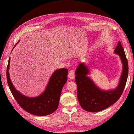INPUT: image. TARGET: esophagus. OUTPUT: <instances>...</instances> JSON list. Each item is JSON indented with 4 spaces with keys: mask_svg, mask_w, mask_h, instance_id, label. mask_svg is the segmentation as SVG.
I'll use <instances>...</instances> for the list:
<instances>
[{
    "mask_svg": "<svg viewBox=\"0 0 134 134\" xmlns=\"http://www.w3.org/2000/svg\"><path fill=\"white\" fill-rule=\"evenodd\" d=\"M68 78L70 79H74V78H75V75H74V72L73 71H72V70H71V71H69V73H68Z\"/></svg>",
    "mask_w": 134,
    "mask_h": 134,
    "instance_id": "obj_1",
    "label": "esophagus"
}]
</instances>
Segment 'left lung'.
Wrapping results in <instances>:
<instances>
[{"label":"left lung","instance_id":"left-lung-1","mask_svg":"<svg viewBox=\"0 0 134 134\" xmlns=\"http://www.w3.org/2000/svg\"><path fill=\"white\" fill-rule=\"evenodd\" d=\"M114 53L119 56L122 63V71L116 88L104 90L98 87L87 75L90 73L88 67L80 62L75 71L77 94L81 108L85 110L96 112L100 111L115 103L124 89L128 75V63L120 41L118 42Z\"/></svg>","mask_w":134,"mask_h":134}]
</instances>
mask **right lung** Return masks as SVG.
Here are the masks:
<instances>
[{
	"instance_id": "1",
	"label": "right lung",
	"mask_w": 134,
	"mask_h": 134,
	"mask_svg": "<svg viewBox=\"0 0 134 134\" xmlns=\"http://www.w3.org/2000/svg\"><path fill=\"white\" fill-rule=\"evenodd\" d=\"M10 58L6 71L7 81L13 96L22 108L27 112L39 116L51 115L55 111L59 106L62 88L67 81L68 70L67 68L55 70L49 79L43 92L37 97H29L21 93L14 87L10 77Z\"/></svg>"
}]
</instances>
